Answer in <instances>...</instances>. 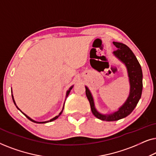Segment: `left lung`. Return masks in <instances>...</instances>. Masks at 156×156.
<instances>
[{"label":"left lung","mask_w":156,"mask_h":156,"mask_svg":"<svg viewBox=\"0 0 156 156\" xmlns=\"http://www.w3.org/2000/svg\"><path fill=\"white\" fill-rule=\"evenodd\" d=\"M117 50L114 51V55L126 67L130 84L129 96L124 104L119 108L118 111L110 114H102L96 109L94 101L91 91L86 88V95L90 104L92 114L97 119L106 121H114L125 118L133 112L140 99L143 89V73L141 67L135 55L131 49L121 42H113Z\"/></svg>","instance_id":"obj_1"}]
</instances>
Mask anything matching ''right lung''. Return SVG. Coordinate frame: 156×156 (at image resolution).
<instances>
[{"label": "right lung", "instance_id": "obj_1", "mask_svg": "<svg viewBox=\"0 0 156 156\" xmlns=\"http://www.w3.org/2000/svg\"><path fill=\"white\" fill-rule=\"evenodd\" d=\"M72 88H73V86H72V87H70V88L69 89V90H67V94H66V98H67V97H68V95H69V92H70V91H71V89H72ZM12 101H13V102H14V104H15V105H16V101H15V100H14V98H13V96H12ZM64 106H65V103H64V106H63L62 110V111H61V112H60V113H59V115H57V116H55V117H54V118H53V119H50V121H42V122H38V121H35V120H33V119H32L31 118H30V117H29L28 116H27V115H26V114H24V113H23V112H21V111H20V108H19L18 107V106H16V107H17V108H18V109H19V110H20V112H22V113H23V114H24V115H25V116H26V117H27V118L29 119V120H30L31 121H33V122H34V123H45L51 122V121H55V119H57V118H58V117H59V116H60V115L62 114V112H63V109H64Z\"/></svg>", "mask_w": 156, "mask_h": 156}]
</instances>
